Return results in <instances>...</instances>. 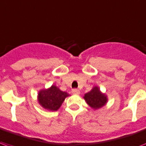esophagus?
Segmentation results:
<instances>
[{
	"mask_svg": "<svg viewBox=\"0 0 146 146\" xmlns=\"http://www.w3.org/2000/svg\"><path fill=\"white\" fill-rule=\"evenodd\" d=\"M72 93L74 94H79L80 92L77 88H73V89H72Z\"/></svg>",
	"mask_w": 146,
	"mask_h": 146,
	"instance_id": "34e87169",
	"label": "esophagus"
}]
</instances>
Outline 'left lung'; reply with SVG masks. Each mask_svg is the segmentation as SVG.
Wrapping results in <instances>:
<instances>
[{
    "mask_svg": "<svg viewBox=\"0 0 146 146\" xmlns=\"http://www.w3.org/2000/svg\"><path fill=\"white\" fill-rule=\"evenodd\" d=\"M84 98L87 104L94 110L104 106L107 101L106 95L101 94L100 90L97 87L94 88L91 92L85 94Z\"/></svg>",
    "mask_w": 146,
    "mask_h": 146,
    "instance_id": "1",
    "label": "left lung"
}]
</instances>
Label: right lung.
Wrapping results in <instances>:
<instances>
[{
  "mask_svg": "<svg viewBox=\"0 0 146 146\" xmlns=\"http://www.w3.org/2000/svg\"><path fill=\"white\" fill-rule=\"evenodd\" d=\"M68 96L69 94L62 92L55 85H52L48 89L40 91L38 94V100L40 105L45 109L56 111Z\"/></svg>",
  "mask_w": 146,
  "mask_h": 146,
  "instance_id": "1",
  "label": "right lung"
}]
</instances>
